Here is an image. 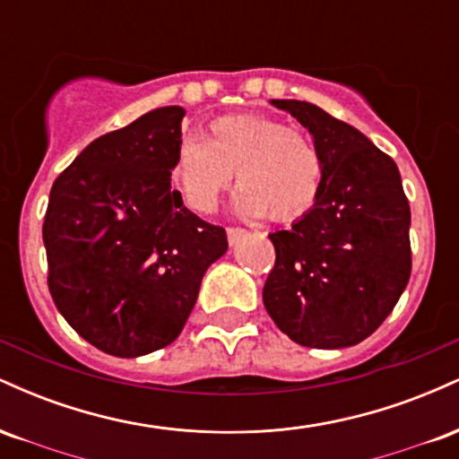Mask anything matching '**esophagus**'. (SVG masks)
Masks as SVG:
<instances>
[{"mask_svg":"<svg viewBox=\"0 0 459 459\" xmlns=\"http://www.w3.org/2000/svg\"><path fill=\"white\" fill-rule=\"evenodd\" d=\"M246 233H247V230L241 229V226H229V229H226V235H229L230 246L237 244V241H239L241 237H246Z\"/></svg>","mask_w":459,"mask_h":459,"instance_id":"esophagus-1","label":"esophagus"}]
</instances>
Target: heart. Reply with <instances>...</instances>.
I'll return each mask as SVG.
<instances>
[{"mask_svg":"<svg viewBox=\"0 0 459 459\" xmlns=\"http://www.w3.org/2000/svg\"><path fill=\"white\" fill-rule=\"evenodd\" d=\"M235 178L233 207L272 222H291L317 204L325 161L308 134L259 114L220 116L207 138H186L172 161V178L189 209L212 213Z\"/></svg>","mask_w":459,"mask_h":459,"instance_id":"obj_1","label":"heart"}]
</instances>
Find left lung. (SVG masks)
<instances>
[{
    "instance_id": "8db88e82",
    "label": "left lung",
    "mask_w": 459,
    "mask_h": 459,
    "mask_svg": "<svg viewBox=\"0 0 459 459\" xmlns=\"http://www.w3.org/2000/svg\"><path fill=\"white\" fill-rule=\"evenodd\" d=\"M272 105L310 131L325 177L317 204L291 229L270 233L276 263L263 304L299 345H356L391 315L412 272L410 204L397 163L317 105Z\"/></svg>"
}]
</instances>
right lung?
Masks as SVG:
<instances>
[{"label": "right lung", "instance_id": "1", "mask_svg": "<svg viewBox=\"0 0 459 459\" xmlns=\"http://www.w3.org/2000/svg\"><path fill=\"white\" fill-rule=\"evenodd\" d=\"M178 105L152 109L86 146L54 181L43 241L57 310L97 350L118 358L170 345L224 255L222 226L172 189Z\"/></svg>", "mask_w": 459, "mask_h": 459}]
</instances>
